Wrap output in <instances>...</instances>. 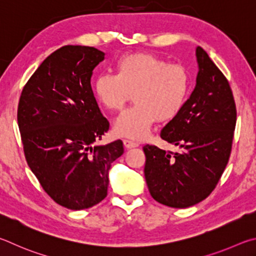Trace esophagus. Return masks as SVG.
Instances as JSON below:
<instances>
[{
	"label": "esophagus",
	"instance_id": "34e87169",
	"mask_svg": "<svg viewBox=\"0 0 256 256\" xmlns=\"http://www.w3.org/2000/svg\"><path fill=\"white\" fill-rule=\"evenodd\" d=\"M124 145L126 148H134V147H137L138 146V142H135L132 140H124Z\"/></svg>",
	"mask_w": 256,
	"mask_h": 256
}]
</instances>
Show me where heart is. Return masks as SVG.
Instances as JSON below:
<instances>
[{
	"label": "heart",
	"mask_w": 256,
	"mask_h": 256,
	"mask_svg": "<svg viewBox=\"0 0 256 256\" xmlns=\"http://www.w3.org/2000/svg\"><path fill=\"white\" fill-rule=\"evenodd\" d=\"M114 68L116 75L96 76L93 92L109 111L122 109L134 94L136 104L116 120V135L142 140L156 120L168 122L180 114L190 92L186 67L153 54L132 52L118 58Z\"/></svg>",
	"instance_id": "1"
}]
</instances>
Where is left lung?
<instances>
[{"mask_svg":"<svg viewBox=\"0 0 256 256\" xmlns=\"http://www.w3.org/2000/svg\"><path fill=\"white\" fill-rule=\"evenodd\" d=\"M196 84L182 111L160 132V138L181 152L145 145V178L158 202L188 208L216 188L230 160L236 126L232 92L220 70L196 47Z\"/></svg>","mask_w":256,"mask_h":256,"instance_id":"left-lung-1","label":"left lung"}]
</instances>
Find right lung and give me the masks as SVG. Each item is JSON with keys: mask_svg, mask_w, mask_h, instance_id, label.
I'll use <instances>...</instances> for the list:
<instances>
[{"mask_svg": "<svg viewBox=\"0 0 256 256\" xmlns=\"http://www.w3.org/2000/svg\"><path fill=\"white\" fill-rule=\"evenodd\" d=\"M104 52L64 46L50 54L22 90L18 124L29 168L50 198L67 209L93 207L106 198L111 163L122 142L94 145L109 130L91 88Z\"/></svg>", "mask_w": 256, "mask_h": 256, "instance_id": "obj_1", "label": "right lung"}]
</instances>
